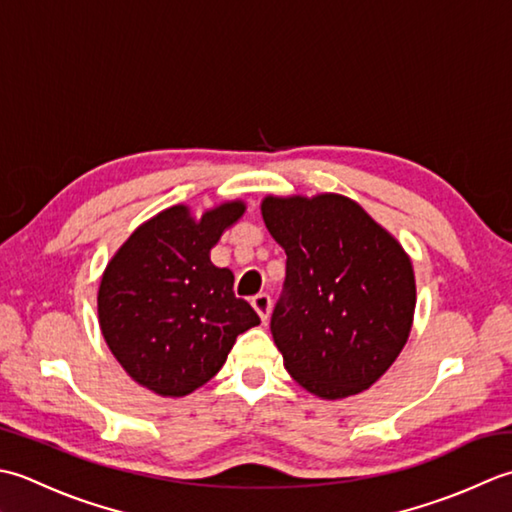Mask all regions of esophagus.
Instances as JSON below:
<instances>
[{
  "label": "esophagus",
  "instance_id": "34e87169",
  "mask_svg": "<svg viewBox=\"0 0 512 512\" xmlns=\"http://www.w3.org/2000/svg\"><path fill=\"white\" fill-rule=\"evenodd\" d=\"M252 307L256 309V314L260 316V320L267 322L269 311H271V298L269 294H258L252 298Z\"/></svg>",
  "mask_w": 512,
  "mask_h": 512
}]
</instances>
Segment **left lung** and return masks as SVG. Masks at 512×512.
Segmentation results:
<instances>
[{
    "mask_svg": "<svg viewBox=\"0 0 512 512\" xmlns=\"http://www.w3.org/2000/svg\"><path fill=\"white\" fill-rule=\"evenodd\" d=\"M260 210L287 254L283 294L269 322L285 369L318 398L369 389L409 338V256L351 198L267 196Z\"/></svg>",
    "mask_w": 512,
    "mask_h": 512,
    "instance_id": "left-lung-1",
    "label": "left lung"
}]
</instances>
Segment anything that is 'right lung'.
Masks as SVG:
<instances>
[{
    "mask_svg": "<svg viewBox=\"0 0 512 512\" xmlns=\"http://www.w3.org/2000/svg\"><path fill=\"white\" fill-rule=\"evenodd\" d=\"M241 201L194 221L174 205L123 243L99 287V325L130 378L165 398H181L212 380L236 338L260 325L234 294V274L210 249L243 216Z\"/></svg>",
    "mask_w": 512,
    "mask_h": 512,
    "instance_id": "obj_1",
    "label": "right lung"
}]
</instances>
